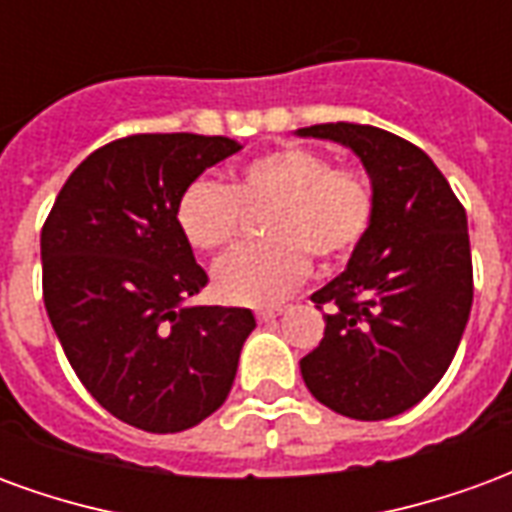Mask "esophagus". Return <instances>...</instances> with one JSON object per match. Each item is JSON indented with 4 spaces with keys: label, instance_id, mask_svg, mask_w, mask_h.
Returning a JSON list of instances; mask_svg holds the SVG:
<instances>
[{
    "label": "esophagus",
    "instance_id": "34e87169",
    "mask_svg": "<svg viewBox=\"0 0 512 512\" xmlns=\"http://www.w3.org/2000/svg\"><path fill=\"white\" fill-rule=\"evenodd\" d=\"M279 315H282V310H260V312H257V321H260V323L277 321Z\"/></svg>",
    "mask_w": 512,
    "mask_h": 512
}]
</instances>
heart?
<instances>
[{
  "label": "heart",
  "instance_id": "obj_1",
  "mask_svg": "<svg viewBox=\"0 0 512 512\" xmlns=\"http://www.w3.org/2000/svg\"><path fill=\"white\" fill-rule=\"evenodd\" d=\"M246 211H263L266 244L235 249L213 268V290L227 304L271 307L299 288L310 257L332 266L354 252L373 219V194L356 169H337L307 147H282L246 161L233 183L197 178L180 191L175 222L200 252L233 241Z\"/></svg>",
  "mask_w": 512,
  "mask_h": 512
}]
</instances>
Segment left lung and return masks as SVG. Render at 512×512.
<instances>
[{
    "instance_id": "left-lung-1",
    "label": "left lung",
    "mask_w": 512,
    "mask_h": 512,
    "mask_svg": "<svg viewBox=\"0 0 512 512\" xmlns=\"http://www.w3.org/2000/svg\"><path fill=\"white\" fill-rule=\"evenodd\" d=\"M296 136L354 150L373 189L365 238L312 293L326 332L301 378L343 417H397L439 384L461 345L474 293L466 211L428 153L384 128L323 123Z\"/></svg>"
}]
</instances>
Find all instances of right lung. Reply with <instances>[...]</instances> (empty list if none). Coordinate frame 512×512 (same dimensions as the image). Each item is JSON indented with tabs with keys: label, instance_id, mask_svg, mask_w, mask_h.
I'll list each match as a JSON object with an SVG mask.
<instances>
[{
	"label": "right lung",
	"instance_id": "add662e5",
	"mask_svg": "<svg viewBox=\"0 0 512 512\" xmlns=\"http://www.w3.org/2000/svg\"><path fill=\"white\" fill-rule=\"evenodd\" d=\"M134 134L73 169L40 233L43 301L84 389L147 433L194 428L233 389L252 310L189 307L208 274L175 222L180 191L241 150Z\"/></svg>",
	"mask_w": 512,
	"mask_h": 512
}]
</instances>
